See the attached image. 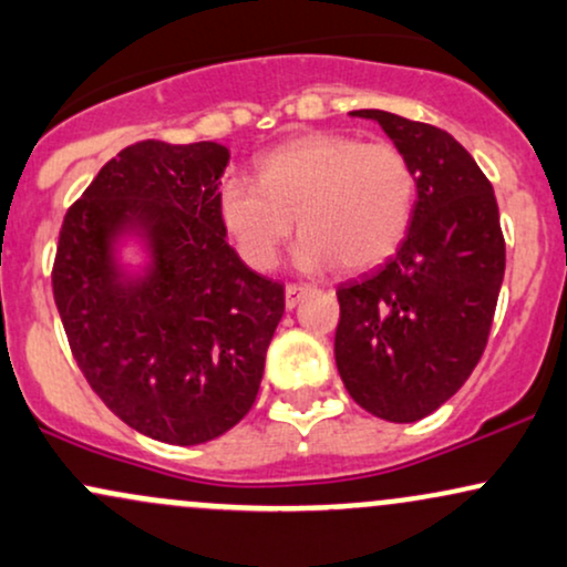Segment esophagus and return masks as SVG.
<instances>
[{"instance_id": "esophagus-1", "label": "esophagus", "mask_w": 567, "mask_h": 567, "mask_svg": "<svg viewBox=\"0 0 567 567\" xmlns=\"http://www.w3.org/2000/svg\"><path fill=\"white\" fill-rule=\"evenodd\" d=\"M308 291H310V286H305V284H289V286H286V308L295 310L297 305L302 302L305 297H308Z\"/></svg>"}]
</instances>
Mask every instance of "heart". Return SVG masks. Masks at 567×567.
I'll return each mask as SVG.
<instances>
[{
  "instance_id": "1",
  "label": "heart",
  "mask_w": 567,
  "mask_h": 567,
  "mask_svg": "<svg viewBox=\"0 0 567 567\" xmlns=\"http://www.w3.org/2000/svg\"><path fill=\"white\" fill-rule=\"evenodd\" d=\"M416 169L392 143L344 132H312L259 158L257 179L230 177L219 188V217L255 270H270L295 233V262L321 272L342 262L377 268L405 241L416 209Z\"/></svg>"
}]
</instances>
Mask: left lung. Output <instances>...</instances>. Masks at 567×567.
Returning a JSON list of instances; mask_svg holds the SVG:
<instances>
[{"mask_svg": "<svg viewBox=\"0 0 567 567\" xmlns=\"http://www.w3.org/2000/svg\"><path fill=\"white\" fill-rule=\"evenodd\" d=\"M416 169L405 241L382 268L337 289L339 377L384 422L430 416L481 361L504 281L502 225L488 177L449 132L365 109Z\"/></svg>", "mask_w": 567, "mask_h": 567, "instance_id": "1", "label": "left lung"}]
</instances>
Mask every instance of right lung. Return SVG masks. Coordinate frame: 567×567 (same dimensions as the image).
<instances>
[{"instance_id": "obj_1", "label": "right lung", "mask_w": 567, "mask_h": 567, "mask_svg": "<svg viewBox=\"0 0 567 567\" xmlns=\"http://www.w3.org/2000/svg\"><path fill=\"white\" fill-rule=\"evenodd\" d=\"M219 143L143 140L111 158L65 212L52 295L71 352L132 430L198 445L255 405L284 286L246 268L219 217ZM137 240V271L117 257Z\"/></svg>"}]
</instances>
